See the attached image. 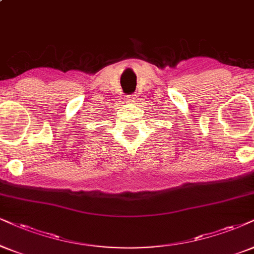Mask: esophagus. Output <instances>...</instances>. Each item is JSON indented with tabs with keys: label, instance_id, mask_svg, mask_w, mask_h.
<instances>
[{
	"label": "esophagus",
	"instance_id": "34e87169",
	"mask_svg": "<svg viewBox=\"0 0 254 254\" xmlns=\"http://www.w3.org/2000/svg\"><path fill=\"white\" fill-rule=\"evenodd\" d=\"M127 101H130V102H136L137 101V95H134V94L129 95V96H127Z\"/></svg>",
	"mask_w": 254,
	"mask_h": 254
}]
</instances>
